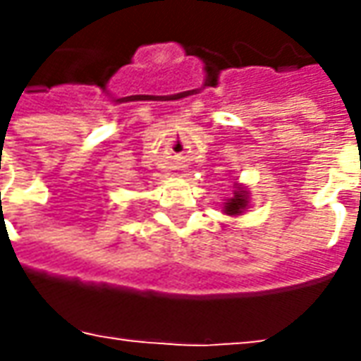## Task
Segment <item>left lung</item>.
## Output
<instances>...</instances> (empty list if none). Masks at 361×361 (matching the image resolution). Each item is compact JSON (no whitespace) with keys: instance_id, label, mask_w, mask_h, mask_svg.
Masks as SVG:
<instances>
[{"instance_id":"left-lung-1","label":"left lung","mask_w":361,"mask_h":361,"mask_svg":"<svg viewBox=\"0 0 361 361\" xmlns=\"http://www.w3.org/2000/svg\"><path fill=\"white\" fill-rule=\"evenodd\" d=\"M249 192L245 190L243 187H237V190L233 192V197H231L229 201L225 202L223 204V209H225V213L227 215H233V216H237V215H241L243 211L247 209V204H249Z\"/></svg>"}]
</instances>
